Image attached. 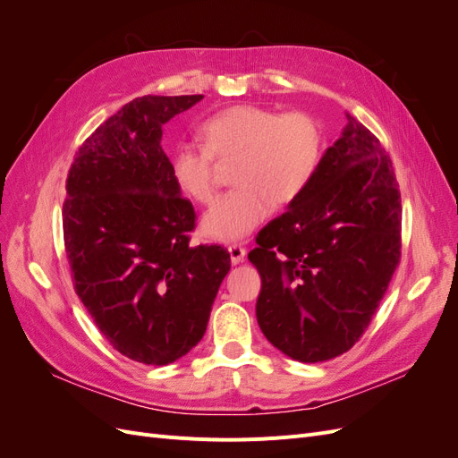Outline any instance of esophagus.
Masks as SVG:
<instances>
[{
  "label": "esophagus",
  "mask_w": 458,
  "mask_h": 458,
  "mask_svg": "<svg viewBox=\"0 0 458 458\" xmlns=\"http://www.w3.org/2000/svg\"><path fill=\"white\" fill-rule=\"evenodd\" d=\"M229 254H231L233 266H239V263L246 258V248H242L239 244H233V246H229Z\"/></svg>",
  "instance_id": "obj_1"
}]
</instances>
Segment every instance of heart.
Listing matches in <instances>:
<instances>
[{
	"label": "heart",
	"mask_w": 458,
	"mask_h": 458,
	"mask_svg": "<svg viewBox=\"0 0 458 458\" xmlns=\"http://www.w3.org/2000/svg\"><path fill=\"white\" fill-rule=\"evenodd\" d=\"M202 147L179 143L170 155L174 182L199 204L214 200V162H233V191L202 217V233L219 242L246 239L275 206L293 204L317 170L323 131L306 113L279 114L234 105L199 126Z\"/></svg>",
	"instance_id": "obj_1"
}]
</instances>
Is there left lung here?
I'll use <instances>...</instances> for the list:
<instances>
[{"label":"left lung","mask_w":458,"mask_h":458,"mask_svg":"<svg viewBox=\"0 0 458 458\" xmlns=\"http://www.w3.org/2000/svg\"><path fill=\"white\" fill-rule=\"evenodd\" d=\"M328 147L306 191L258 234V325L301 363L361 338L401 256V192L387 152L361 122Z\"/></svg>","instance_id":"obj_1"}]
</instances>
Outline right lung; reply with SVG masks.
Segmentation results:
<instances>
[{
	"instance_id": "add662e5",
	"label": "right lung",
	"mask_w": 458,
	"mask_h": 458,
	"mask_svg": "<svg viewBox=\"0 0 458 458\" xmlns=\"http://www.w3.org/2000/svg\"><path fill=\"white\" fill-rule=\"evenodd\" d=\"M204 95H145L76 152L63 231L74 290L114 350L168 365L202 340L221 281V246H191L195 210L162 148V128Z\"/></svg>"
}]
</instances>
